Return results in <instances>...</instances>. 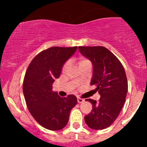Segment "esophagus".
<instances>
[{"mask_svg": "<svg viewBox=\"0 0 147 147\" xmlns=\"http://www.w3.org/2000/svg\"><path fill=\"white\" fill-rule=\"evenodd\" d=\"M77 102H78V103L80 104V103H82V102H85V100L82 98H80V97H77Z\"/></svg>", "mask_w": 147, "mask_h": 147, "instance_id": "obj_1", "label": "esophagus"}]
</instances>
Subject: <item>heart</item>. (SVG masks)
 Returning a JSON list of instances; mask_svg holds the SVG:
<instances>
[{
	"instance_id": "obj_1",
	"label": "heart",
	"mask_w": 147,
	"mask_h": 147,
	"mask_svg": "<svg viewBox=\"0 0 147 147\" xmlns=\"http://www.w3.org/2000/svg\"><path fill=\"white\" fill-rule=\"evenodd\" d=\"M88 63H90V61L88 60V59L86 58H84V57H81L78 62V65H79V67H82V66L88 64ZM67 66H68V62H65L62 67V71H65L67 68Z\"/></svg>"
}]
</instances>
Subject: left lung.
Here are the masks:
<instances>
[{"label": "left lung", "mask_w": 147, "mask_h": 147, "mask_svg": "<svg viewBox=\"0 0 147 147\" xmlns=\"http://www.w3.org/2000/svg\"><path fill=\"white\" fill-rule=\"evenodd\" d=\"M79 50L93 63L90 85L101 96L98 102L85 99L93 105L91 112L85 116V123L93 129H105L117 119L125 103L128 90L125 71L119 59L103 46H80Z\"/></svg>", "instance_id": "8db88e82"}]
</instances>
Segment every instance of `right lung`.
Here are the masks:
<instances>
[{
    "mask_svg": "<svg viewBox=\"0 0 147 147\" xmlns=\"http://www.w3.org/2000/svg\"><path fill=\"white\" fill-rule=\"evenodd\" d=\"M76 49L77 46L49 48L39 53L27 68L23 85L26 103L34 119L45 129H63L77 104L74 95L60 97L52 90L62 66Z\"/></svg>",
    "mask_w": 147,
    "mask_h": 147,
    "instance_id": "add662e5",
    "label": "right lung"
}]
</instances>
